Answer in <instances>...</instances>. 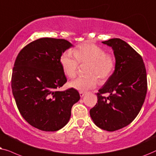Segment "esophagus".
<instances>
[{
	"label": "esophagus",
	"mask_w": 156,
	"mask_h": 156,
	"mask_svg": "<svg viewBox=\"0 0 156 156\" xmlns=\"http://www.w3.org/2000/svg\"><path fill=\"white\" fill-rule=\"evenodd\" d=\"M79 94L80 97H83L85 94H86V92H83V91H79Z\"/></svg>",
	"instance_id": "34e87169"
}]
</instances>
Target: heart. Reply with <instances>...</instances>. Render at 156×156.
I'll use <instances>...</instances> for the list:
<instances>
[{"instance_id": "obj_1", "label": "heart", "mask_w": 156, "mask_h": 156, "mask_svg": "<svg viewBox=\"0 0 156 156\" xmlns=\"http://www.w3.org/2000/svg\"><path fill=\"white\" fill-rule=\"evenodd\" d=\"M61 67L66 76L75 78L79 63H89L87 68L88 75L80 76L72 80L69 86L78 90L83 91L95 88L101 80L108 79L114 71L115 61L113 56L106 54L104 49L93 43L79 45L71 51H66L61 55Z\"/></svg>"}]
</instances>
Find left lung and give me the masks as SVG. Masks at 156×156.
Wrapping results in <instances>:
<instances>
[{
    "label": "left lung",
    "instance_id": "left-lung-1",
    "mask_svg": "<svg viewBox=\"0 0 156 156\" xmlns=\"http://www.w3.org/2000/svg\"><path fill=\"white\" fill-rule=\"evenodd\" d=\"M102 43L113 50L115 70L98 90L90 115L98 127L115 131L129 125L140 112L147 93L146 70L142 57L124 41L112 38ZM105 93L109 96H103Z\"/></svg>",
    "mask_w": 156,
    "mask_h": 156
}]
</instances>
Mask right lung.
<instances>
[{
    "instance_id": "obj_1",
    "label": "right lung",
    "mask_w": 156,
    "mask_h": 156,
    "mask_svg": "<svg viewBox=\"0 0 156 156\" xmlns=\"http://www.w3.org/2000/svg\"><path fill=\"white\" fill-rule=\"evenodd\" d=\"M73 45L65 39L43 38L26 45L16 58L12 92L23 118L43 131H56L69 121L80 100L74 88L58 91L67 82L60 59Z\"/></svg>"
}]
</instances>
